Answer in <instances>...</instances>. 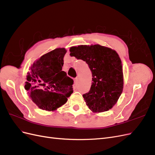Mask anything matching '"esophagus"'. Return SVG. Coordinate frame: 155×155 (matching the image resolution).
I'll return each instance as SVG.
<instances>
[{
	"mask_svg": "<svg viewBox=\"0 0 155 155\" xmlns=\"http://www.w3.org/2000/svg\"><path fill=\"white\" fill-rule=\"evenodd\" d=\"M74 83L76 84V85H77L78 84V78H74Z\"/></svg>",
	"mask_w": 155,
	"mask_h": 155,
	"instance_id": "1",
	"label": "esophagus"
}]
</instances>
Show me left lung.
<instances>
[{
    "label": "left lung",
    "mask_w": 155,
    "mask_h": 155,
    "mask_svg": "<svg viewBox=\"0 0 155 155\" xmlns=\"http://www.w3.org/2000/svg\"><path fill=\"white\" fill-rule=\"evenodd\" d=\"M70 56L85 61L92 72V85L83 97L92 112L112 108L123 91L124 76L121 59L116 51L100 45H80L70 48Z\"/></svg>",
    "instance_id": "left-lung-1"
}]
</instances>
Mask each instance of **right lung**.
Listing matches in <instances>:
<instances>
[{"label": "right lung", "mask_w": 155, "mask_h": 155, "mask_svg": "<svg viewBox=\"0 0 155 155\" xmlns=\"http://www.w3.org/2000/svg\"><path fill=\"white\" fill-rule=\"evenodd\" d=\"M66 53L65 48H59L42 55L28 72L25 89L41 109L56 110L73 92V79L62 71Z\"/></svg>", "instance_id": "1"}]
</instances>
